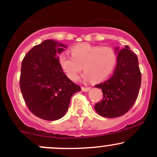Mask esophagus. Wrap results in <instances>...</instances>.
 Segmentation results:
<instances>
[{
  "instance_id": "1",
  "label": "esophagus",
  "mask_w": 157,
  "mask_h": 157,
  "mask_svg": "<svg viewBox=\"0 0 157 157\" xmlns=\"http://www.w3.org/2000/svg\"><path fill=\"white\" fill-rule=\"evenodd\" d=\"M81 90H82V91H83V92H87L90 90V87H83V86H82Z\"/></svg>"
}]
</instances>
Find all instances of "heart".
<instances>
[{
	"label": "heart",
	"mask_w": 157,
	"mask_h": 157,
	"mask_svg": "<svg viewBox=\"0 0 157 157\" xmlns=\"http://www.w3.org/2000/svg\"><path fill=\"white\" fill-rule=\"evenodd\" d=\"M71 52L72 56L60 54L58 62L71 80H77L83 66L85 80L102 81L113 71L118 59L115 51L110 47L82 44L73 47Z\"/></svg>",
	"instance_id": "heart-1"
}]
</instances>
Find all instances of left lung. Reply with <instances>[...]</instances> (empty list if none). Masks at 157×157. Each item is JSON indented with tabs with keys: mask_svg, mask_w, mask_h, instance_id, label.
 <instances>
[{
	"mask_svg": "<svg viewBox=\"0 0 157 157\" xmlns=\"http://www.w3.org/2000/svg\"><path fill=\"white\" fill-rule=\"evenodd\" d=\"M118 53L117 64L113 75L106 81L96 85L102 90L103 98L94 108L99 115L105 118H116L124 115L131 109L138 96L141 84V74L138 59L126 45Z\"/></svg>",
	"mask_w": 157,
	"mask_h": 157,
	"instance_id": "1",
	"label": "left lung"
}]
</instances>
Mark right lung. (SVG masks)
Instances as JSON below:
<instances>
[{"label": "right lung", "instance_id": "1", "mask_svg": "<svg viewBox=\"0 0 157 157\" xmlns=\"http://www.w3.org/2000/svg\"><path fill=\"white\" fill-rule=\"evenodd\" d=\"M67 45L47 39L30 49L21 66L20 86L30 112L36 116L55 121L68 109L73 95L81 90L61 68L57 55Z\"/></svg>", "mask_w": 157, "mask_h": 157}]
</instances>
